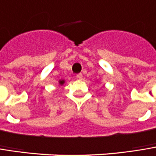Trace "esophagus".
Returning a JSON list of instances; mask_svg holds the SVG:
<instances>
[{"label": "esophagus", "mask_w": 156, "mask_h": 156, "mask_svg": "<svg viewBox=\"0 0 156 156\" xmlns=\"http://www.w3.org/2000/svg\"><path fill=\"white\" fill-rule=\"evenodd\" d=\"M76 78H77L78 80H82V79H83V73H78V74L76 75Z\"/></svg>", "instance_id": "esophagus-1"}]
</instances>
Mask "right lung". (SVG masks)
<instances>
[{
  "mask_svg": "<svg viewBox=\"0 0 156 156\" xmlns=\"http://www.w3.org/2000/svg\"><path fill=\"white\" fill-rule=\"evenodd\" d=\"M64 83H65V81H63V80L59 81V84H60V85H63Z\"/></svg>",
  "mask_w": 156,
  "mask_h": 156,
  "instance_id": "right-lung-1",
  "label": "right lung"
}]
</instances>
